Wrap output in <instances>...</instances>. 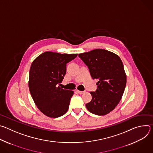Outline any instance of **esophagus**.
<instances>
[{"label": "esophagus", "instance_id": "1", "mask_svg": "<svg viewBox=\"0 0 153 153\" xmlns=\"http://www.w3.org/2000/svg\"><path fill=\"white\" fill-rule=\"evenodd\" d=\"M77 92L79 94H83L85 93V91H79V90H77Z\"/></svg>", "mask_w": 153, "mask_h": 153}]
</instances>
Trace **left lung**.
<instances>
[{
    "instance_id": "8db88e82",
    "label": "left lung",
    "mask_w": 153,
    "mask_h": 153,
    "mask_svg": "<svg viewBox=\"0 0 153 153\" xmlns=\"http://www.w3.org/2000/svg\"><path fill=\"white\" fill-rule=\"evenodd\" d=\"M79 57L88 66L93 79L98 80L97 90L90 92L92 100L86 107L93 114L106 115L118 105L125 88L123 63L117 55L103 49L81 53Z\"/></svg>"
}]
</instances>
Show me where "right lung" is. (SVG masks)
Here are the masks:
<instances>
[{
  "instance_id": "right-lung-1",
  "label": "right lung",
  "mask_w": 153,
  "mask_h": 153,
  "mask_svg": "<svg viewBox=\"0 0 153 153\" xmlns=\"http://www.w3.org/2000/svg\"><path fill=\"white\" fill-rule=\"evenodd\" d=\"M77 56V54L47 51L32 62L28 82L30 91L39 110L48 117H60L68 110L74 92L60 88L58 85H61L66 74L67 63Z\"/></svg>"
}]
</instances>
